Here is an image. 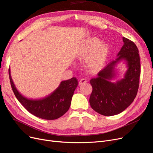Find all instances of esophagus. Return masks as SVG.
Here are the masks:
<instances>
[{
	"label": "esophagus",
	"mask_w": 153,
	"mask_h": 153,
	"mask_svg": "<svg viewBox=\"0 0 153 153\" xmlns=\"http://www.w3.org/2000/svg\"><path fill=\"white\" fill-rule=\"evenodd\" d=\"M86 82H87V80H86V79H84V78H82V79H80V81H79V85H82V84L85 83Z\"/></svg>",
	"instance_id": "34e87169"
}]
</instances>
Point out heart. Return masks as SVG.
<instances>
[{"instance_id": "obj_1", "label": "heart", "mask_w": 153, "mask_h": 153, "mask_svg": "<svg viewBox=\"0 0 153 153\" xmlns=\"http://www.w3.org/2000/svg\"><path fill=\"white\" fill-rule=\"evenodd\" d=\"M100 40L97 38H91L84 45L82 56L88 57L93 53L86 61V68L92 72L100 69L108 58L109 48L105 44H101Z\"/></svg>"}]
</instances>
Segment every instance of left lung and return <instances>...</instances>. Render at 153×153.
I'll return each instance as SVG.
<instances>
[{"label": "left lung", "instance_id": "1", "mask_svg": "<svg viewBox=\"0 0 153 153\" xmlns=\"http://www.w3.org/2000/svg\"><path fill=\"white\" fill-rule=\"evenodd\" d=\"M124 45L115 61L109 63L91 79L92 91L89 98L91 108L103 116H111L121 113L133 102L139 84L141 63L139 51L131 40L123 37ZM121 60L127 62L128 71L125 78L116 83L109 80L114 75V65Z\"/></svg>", "mask_w": 153, "mask_h": 153}]
</instances>
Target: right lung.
Segmentation results:
<instances>
[{
  "label": "right lung",
  "mask_w": 153,
  "mask_h": 153,
  "mask_svg": "<svg viewBox=\"0 0 153 153\" xmlns=\"http://www.w3.org/2000/svg\"><path fill=\"white\" fill-rule=\"evenodd\" d=\"M9 74L11 87L16 98L32 114L44 119L53 120L61 117L69 110L72 97L77 86L76 77L62 81L59 87L49 96L34 100L20 94L12 81L10 69Z\"/></svg>",
  "instance_id": "add662e5"
}]
</instances>
